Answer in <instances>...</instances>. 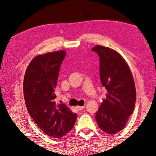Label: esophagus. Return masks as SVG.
Instances as JSON below:
<instances>
[{
  "mask_svg": "<svg viewBox=\"0 0 156 156\" xmlns=\"http://www.w3.org/2000/svg\"><path fill=\"white\" fill-rule=\"evenodd\" d=\"M76 108H77L78 110H82V109L84 108V106H77Z\"/></svg>",
  "mask_w": 156,
  "mask_h": 156,
  "instance_id": "obj_1",
  "label": "esophagus"
}]
</instances>
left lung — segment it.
Listing matches in <instances>:
<instances>
[{
    "mask_svg": "<svg viewBox=\"0 0 156 156\" xmlns=\"http://www.w3.org/2000/svg\"><path fill=\"white\" fill-rule=\"evenodd\" d=\"M92 51L100 58L101 82L107 90L95 119L105 133L115 134L124 129L133 113L136 101L133 78L127 62L118 52L101 45H96Z\"/></svg>",
    "mask_w": 156,
    "mask_h": 156,
    "instance_id": "left-lung-1",
    "label": "left lung"
}]
</instances>
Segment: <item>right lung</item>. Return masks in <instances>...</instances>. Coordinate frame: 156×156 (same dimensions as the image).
<instances>
[{
    "label": "right lung",
    "mask_w": 156,
    "mask_h": 156,
    "mask_svg": "<svg viewBox=\"0 0 156 156\" xmlns=\"http://www.w3.org/2000/svg\"><path fill=\"white\" fill-rule=\"evenodd\" d=\"M64 50L36 56L26 69L23 92L31 117L46 135L60 139L74 125L77 115L64 103L56 104L55 88Z\"/></svg>",
    "instance_id": "add662e5"
}]
</instances>
